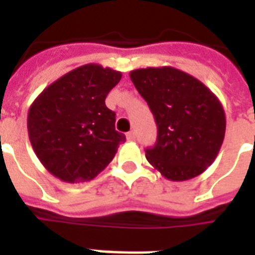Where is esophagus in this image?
<instances>
[{"instance_id":"esophagus-1","label":"esophagus","mask_w":255,"mask_h":255,"mask_svg":"<svg viewBox=\"0 0 255 255\" xmlns=\"http://www.w3.org/2000/svg\"><path fill=\"white\" fill-rule=\"evenodd\" d=\"M135 132L133 131H129V132H127V139L129 140V142H132V140H135Z\"/></svg>"}]
</instances>
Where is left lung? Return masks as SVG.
I'll list each match as a JSON object with an SVG mask.
<instances>
[{"label":"left lung","mask_w":255,"mask_h":255,"mask_svg":"<svg viewBox=\"0 0 255 255\" xmlns=\"http://www.w3.org/2000/svg\"><path fill=\"white\" fill-rule=\"evenodd\" d=\"M157 124V140L146 158L173 182L201 175L217 157L225 135L219 98L198 79L172 67L129 73Z\"/></svg>","instance_id":"8db88e82"}]
</instances>
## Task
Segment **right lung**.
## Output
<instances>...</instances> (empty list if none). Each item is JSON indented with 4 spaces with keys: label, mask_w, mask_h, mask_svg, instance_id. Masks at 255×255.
Wrapping results in <instances>:
<instances>
[{
    "label": "right lung",
    "mask_w": 255,
    "mask_h": 255,
    "mask_svg": "<svg viewBox=\"0 0 255 255\" xmlns=\"http://www.w3.org/2000/svg\"><path fill=\"white\" fill-rule=\"evenodd\" d=\"M122 72L86 64L38 95L27 119L28 136L43 166L67 183L89 182L113 160L126 135L105 98Z\"/></svg>",
    "instance_id": "right-lung-1"
}]
</instances>
